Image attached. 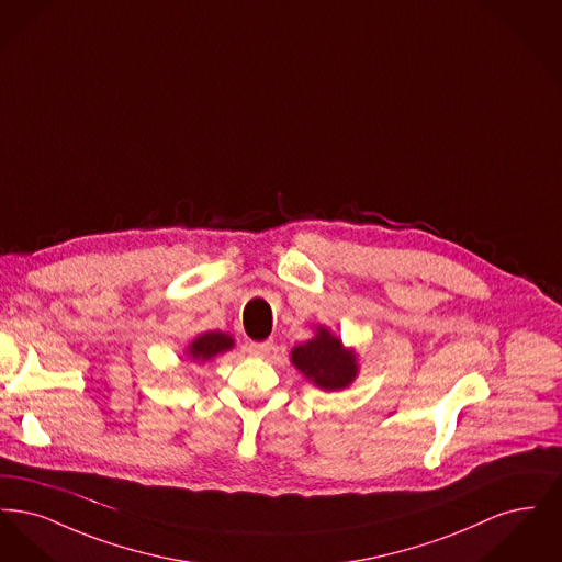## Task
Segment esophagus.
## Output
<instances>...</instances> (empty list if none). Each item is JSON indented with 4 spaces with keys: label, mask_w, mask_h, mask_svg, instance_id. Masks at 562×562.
<instances>
[{
    "label": "esophagus",
    "mask_w": 562,
    "mask_h": 562,
    "mask_svg": "<svg viewBox=\"0 0 562 562\" xmlns=\"http://www.w3.org/2000/svg\"><path fill=\"white\" fill-rule=\"evenodd\" d=\"M271 348H273V344H271V341H261V344L250 341V344L246 346V351H248L250 356H259V358H263V356H268Z\"/></svg>",
    "instance_id": "esophagus-1"
}]
</instances>
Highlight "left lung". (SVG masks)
<instances>
[{
	"label": "left lung",
	"mask_w": 562,
	"mask_h": 562,
	"mask_svg": "<svg viewBox=\"0 0 562 562\" xmlns=\"http://www.w3.org/2000/svg\"><path fill=\"white\" fill-rule=\"evenodd\" d=\"M291 362L299 373L305 374L321 390H344L358 374V358L353 349L344 348L326 326H318L316 335L294 346Z\"/></svg>",
	"instance_id": "1"
}]
</instances>
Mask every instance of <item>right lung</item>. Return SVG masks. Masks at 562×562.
<instances>
[{
    "instance_id": "1",
    "label": "right lung",
    "mask_w": 562,
    "mask_h": 562,
    "mask_svg": "<svg viewBox=\"0 0 562 562\" xmlns=\"http://www.w3.org/2000/svg\"><path fill=\"white\" fill-rule=\"evenodd\" d=\"M234 348V339L227 333L211 330L195 337L188 346V356L193 362H209L214 356Z\"/></svg>"
}]
</instances>
